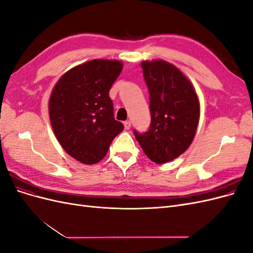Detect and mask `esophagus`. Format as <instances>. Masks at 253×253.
Instances as JSON below:
<instances>
[{"label":"esophagus","mask_w":253,"mask_h":253,"mask_svg":"<svg viewBox=\"0 0 253 253\" xmlns=\"http://www.w3.org/2000/svg\"><path fill=\"white\" fill-rule=\"evenodd\" d=\"M124 126H125L126 129H129V128H131V122H129L128 120H126V121L124 122Z\"/></svg>","instance_id":"obj_1"}]
</instances>
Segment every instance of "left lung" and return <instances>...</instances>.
I'll return each mask as SVG.
<instances>
[{"mask_svg":"<svg viewBox=\"0 0 253 253\" xmlns=\"http://www.w3.org/2000/svg\"><path fill=\"white\" fill-rule=\"evenodd\" d=\"M143 77L150 91L151 126L134 131L137 141L152 162L162 165L180 156L192 143L201 106L187 76L165 60L142 61Z\"/></svg>","mask_w":253,"mask_h":253,"instance_id":"obj_1","label":"left lung"}]
</instances>
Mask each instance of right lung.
Segmentation results:
<instances>
[{"label":"right lung","instance_id":"1","mask_svg":"<svg viewBox=\"0 0 253 253\" xmlns=\"http://www.w3.org/2000/svg\"><path fill=\"white\" fill-rule=\"evenodd\" d=\"M124 64L95 59L67 71L53 86L50 124L61 147L78 162L94 165L106 155L124 125L115 120L109 91Z\"/></svg>","mask_w":253,"mask_h":253}]
</instances>
